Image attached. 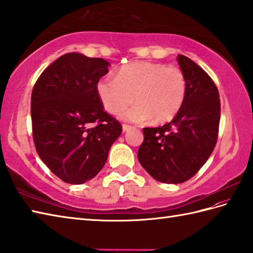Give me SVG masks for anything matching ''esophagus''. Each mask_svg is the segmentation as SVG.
I'll return each instance as SVG.
<instances>
[{
    "label": "esophagus",
    "instance_id": "esophagus-1",
    "mask_svg": "<svg viewBox=\"0 0 253 253\" xmlns=\"http://www.w3.org/2000/svg\"><path fill=\"white\" fill-rule=\"evenodd\" d=\"M123 131L124 132H126V131H128V130H130V129L132 128L131 126H129V125H123Z\"/></svg>",
    "mask_w": 253,
    "mask_h": 253
}]
</instances>
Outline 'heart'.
I'll use <instances>...</instances> for the list:
<instances>
[{"mask_svg":"<svg viewBox=\"0 0 253 253\" xmlns=\"http://www.w3.org/2000/svg\"><path fill=\"white\" fill-rule=\"evenodd\" d=\"M100 102L107 112L122 114V119L142 123L153 119L163 124L171 121L184 103L187 83L178 68L163 63L136 61L121 67L115 80L104 78L96 86Z\"/></svg>","mask_w":253,"mask_h":253,"instance_id":"obj_1","label":"heart"}]
</instances>
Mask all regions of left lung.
<instances>
[{
	"mask_svg": "<svg viewBox=\"0 0 253 253\" xmlns=\"http://www.w3.org/2000/svg\"><path fill=\"white\" fill-rule=\"evenodd\" d=\"M187 90L184 103L163 127L143 128L144 140L138 160L148 173L163 183L178 184L191 179L207 162L216 143L220 97L213 81L183 55H178Z\"/></svg>",
	"mask_w": 253,
	"mask_h": 253,
	"instance_id": "left-lung-1",
	"label": "left lung"
}]
</instances>
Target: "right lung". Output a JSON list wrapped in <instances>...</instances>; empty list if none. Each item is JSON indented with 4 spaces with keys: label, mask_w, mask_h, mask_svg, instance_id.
I'll return each instance as SVG.
<instances>
[{
    "label": "right lung",
    "mask_w": 253,
    "mask_h": 253,
    "mask_svg": "<svg viewBox=\"0 0 253 253\" xmlns=\"http://www.w3.org/2000/svg\"><path fill=\"white\" fill-rule=\"evenodd\" d=\"M109 66L101 58L69 52L46 68L33 87L35 148L50 171L67 183L82 184L96 177L122 133L96 90Z\"/></svg>",
    "instance_id": "add662e5"
}]
</instances>
